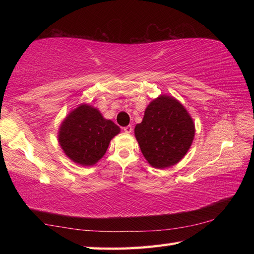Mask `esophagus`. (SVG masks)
I'll use <instances>...</instances> for the list:
<instances>
[{"mask_svg": "<svg viewBox=\"0 0 254 254\" xmlns=\"http://www.w3.org/2000/svg\"><path fill=\"white\" fill-rule=\"evenodd\" d=\"M123 131L126 132V133H132V131H133V127H132V126H127V127H123Z\"/></svg>", "mask_w": 254, "mask_h": 254, "instance_id": "obj_1", "label": "esophagus"}]
</instances>
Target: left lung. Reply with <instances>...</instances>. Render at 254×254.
<instances>
[{
    "label": "left lung",
    "mask_w": 254,
    "mask_h": 254,
    "mask_svg": "<svg viewBox=\"0 0 254 254\" xmlns=\"http://www.w3.org/2000/svg\"><path fill=\"white\" fill-rule=\"evenodd\" d=\"M134 133L149 165L164 169L185 157L192 145L195 127L179 101L161 95L147 106Z\"/></svg>",
    "instance_id": "left-lung-1"
}]
</instances>
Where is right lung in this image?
Returning a JSON list of instances; mask_svg holds the SVG:
<instances>
[{
  "mask_svg": "<svg viewBox=\"0 0 254 254\" xmlns=\"http://www.w3.org/2000/svg\"><path fill=\"white\" fill-rule=\"evenodd\" d=\"M120 127L101 116L98 109L80 105L64 119L59 128V143L69 159L80 166H93L107 152Z\"/></svg>",
  "mask_w": 254,
  "mask_h": 254,
  "instance_id": "right-lung-1",
  "label": "right lung"
}]
</instances>
